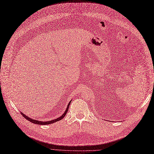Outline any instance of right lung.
Here are the masks:
<instances>
[{
  "label": "right lung",
  "mask_w": 154,
  "mask_h": 154,
  "mask_svg": "<svg viewBox=\"0 0 154 154\" xmlns=\"http://www.w3.org/2000/svg\"><path fill=\"white\" fill-rule=\"evenodd\" d=\"M70 102H71V101L69 103L68 106H67V107L66 111H65V112L62 114V116H61L60 117H59V118H57V119H54V120H50V121H47V122H42V121H38V120H34V119H31V118H30V117H29L25 116V115H24V114H23V113H22V112H20V113H21V114L23 116V117H25L27 120H29L30 122H32V123H34V124H38V125H48V124H52V123L57 122V121H59V120H62L65 116H66V114L67 113V111H68L69 106H70Z\"/></svg>",
  "instance_id": "obj_1"
}]
</instances>
